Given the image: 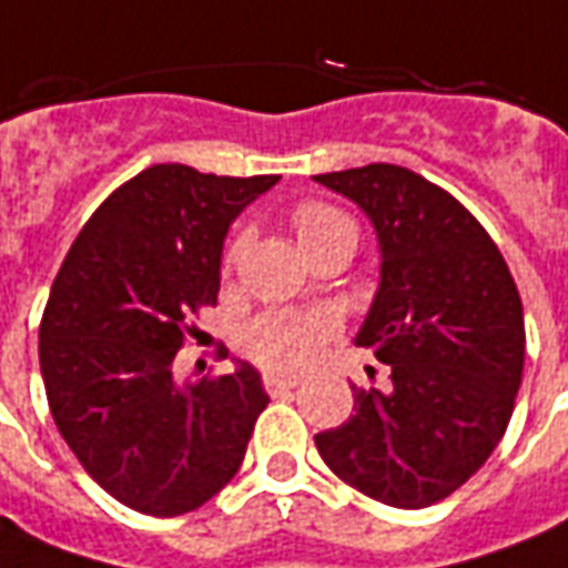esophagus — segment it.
<instances>
[{
	"instance_id": "34e87169",
	"label": "esophagus",
	"mask_w": 568,
	"mask_h": 568,
	"mask_svg": "<svg viewBox=\"0 0 568 568\" xmlns=\"http://www.w3.org/2000/svg\"><path fill=\"white\" fill-rule=\"evenodd\" d=\"M301 378L297 375H276V372H267L264 375V387H267V394H283V390H292L297 387Z\"/></svg>"
}]
</instances>
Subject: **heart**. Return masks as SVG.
Masks as SVG:
<instances>
[{"label": "heart", "mask_w": 568, "mask_h": 568, "mask_svg": "<svg viewBox=\"0 0 568 568\" xmlns=\"http://www.w3.org/2000/svg\"><path fill=\"white\" fill-rule=\"evenodd\" d=\"M292 230L307 257L338 240H356L351 217L323 200L297 202L292 209ZM245 245H248V230H236L221 255L224 273L236 267ZM335 328H338L335 320L323 311H271L245 325L243 347L257 366L271 372H301L320 356L325 341L335 335Z\"/></svg>", "instance_id": "b5f03b06"}]
</instances>
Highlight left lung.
<instances>
[{"instance_id":"left-lung-1","label":"left lung","mask_w":568,"mask_h":568,"mask_svg":"<svg viewBox=\"0 0 568 568\" xmlns=\"http://www.w3.org/2000/svg\"><path fill=\"white\" fill-rule=\"evenodd\" d=\"M313 181L375 224L381 285L356 344L387 366L381 387L353 384V415L316 434V449L381 505L430 507L477 474L514 415L526 359L517 283L477 217L422 174L372 162Z\"/></svg>"}]
</instances>
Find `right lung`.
<instances>
[{
  "label": "right lung",
  "mask_w": 568,
  "mask_h": 568,
  "mask_svg": "<svg viewBox=\"0 0 568 568\" xmlns=\"http://www.w3.org/2000/svg\"><path fill=\"white\" fill-rule=\"evenodd\" d=\"M276 181L150 165L98 205L54 276L39 325L51 418L138 514L181 517L224 489L271 403L248 363L178 384L174 356L196 335L190 316L217 304L233 217Z\"/></svg>",
  "instance_id": "add662e5"
}]
</instances>
